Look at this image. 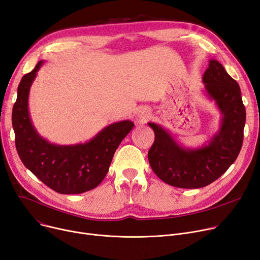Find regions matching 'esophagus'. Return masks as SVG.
<instances>
[{
	"label": "esophagus",
	"instance_id": "34e87169",
	"mask_svg": "<svg viewBox=\"0 0 260 260\" xmlns=\"http://www.w3.org/2000/svg\"><path fill=\"white\" fill-rule=\"evenodd\" d=\"M150 117V112L146 109H143L139 112V121L140 123H146V121L149 119Z\"/></svg>",
	"mask_w": 260,
	"mask_h": 260
}]
</instances>
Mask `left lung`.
Returning a JSON list of instances; mask_svg holds the SVG:
<instances>
[{"label":"left lung","mask_w":260,"mask_h":260,"mask_svg":"<svg viewBox=\"0 0 260 260\" xmlns=\"http://www.w3.org/2000/svg\"><path fill=\"white\" fill-rule=\"evenodd\" d=\"M203 82L208 96L222 114L220 128L208 145L186 149L157 124H148L155 134L148 152L149 164L162 181L173 187L198 189L212 184L235 161L242 146L246 108L239 85L216 59H210Z\"/></svg>","instance_id":"1"}]
</instances>
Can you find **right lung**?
<instances>
[{
	"mask_svg": "<svg viewBox=\"0 0 260 260\" xmlns=\"http://www.w3.org/2000/svg\"><path fill=\"white\" fill-rule=\"evenodd\" d=\"M43 60L25 74L12 108L15 147L24 166L46 186L60 194H80L96 188L109 170L115 150L132 130L131 120L111 124L85 144L59 146L36 131L28 111L29 90Z\"/></svg>",
	"mask_w": 260,
	"mask_h": 260,
	"instance_id": "1",
	"label": "right lung"
}]
</instances>
